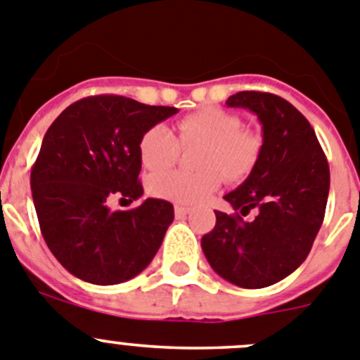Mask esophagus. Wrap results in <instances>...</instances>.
<instances>
[{"label":"esophagus","mask_w":360,"mask_h":360,"mask_svg":"<svg viewBox=\"0 0 360 360\" xmlns=\"http://www.w3.org/2000/svg\"><path fill=\"white\" fill-rule=\"evenodd\" d=\"M174 213H176L177 219H181V217H186L188 213H190V208H186V206H179V204H177L176 208H174Z\"/></svg>","instance_id":"34e87169"}]
</instances>
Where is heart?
I'll list each match as a JSON object with an SVG mask.
<instances>
[{
	"label": "heart",
	"instance_id": "obj_1",
	"mask_svg": "<svg viewBox=\"0 0 360 360\" xmlns=\"http://www.w3.org/2000/svg\"><path fill=\"white\" fill-rule=\"evenodd\" d=\"M264 140L257 131L242 127L240 116L224 109L206 108L183 116L176 136L165 125H152L138 143L140 161L147 170H165L179 158L181 147L193 152L197 170H170L148 179V192L177 204H200L215 193L220 174L228 183H240L255 170Z\"/></svg>",
	"mask_w": 360,
	"mask_h": 360
}]
</instances>
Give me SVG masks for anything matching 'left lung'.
Segmentation results:
<instances>
[{"mask_svg":"<svg viewBox=\"0 0 360 360\" xmlns=\"http://www.w3.org/2000/svg\"><path fill=\"white\" fill-rule=\"evenodd\" d=\"M228 108L258 116L264 145L257 167L224 199L235 213L215 212L200 245L219 276L262 289L294 273L312 249L325 219L330 168L309 120L273 93L240 91ZM255 209V219L243 217Z\"/></svg>","mask_w":360,"mask_h":360,"instance_id":"obj_1","label":"left lung"}]
</instances>
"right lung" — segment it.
<instances>
[{
	"label": "right lung",
	"mask_w": 360,
	"mask_h": 360,
	"mask_svg": "<svg viewBox=\"0 0 360 360\" xmlns=\"http://www.w3.org/2000/svg\"><path fill=\"white\" fill-rule=\"evenodd\" d=\"M176 112L96 95L71 103L50 125L32 167V197L44 242L73 276L124 283L152 262L172 224V204L147 199L115 212L108 202L140 199L141 134Z\"/></svg>",
	"instance_id": "obj_1"
}]
</instances>
